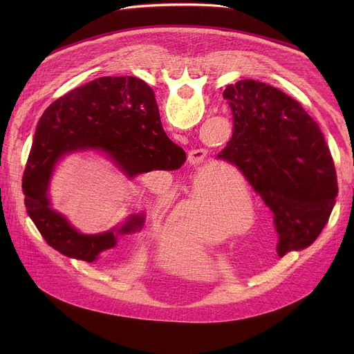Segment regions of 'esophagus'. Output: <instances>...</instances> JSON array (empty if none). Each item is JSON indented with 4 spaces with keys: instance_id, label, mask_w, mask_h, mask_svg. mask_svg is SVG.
<instances>
[{
    "instance_id": "obj_1",
    "label": "esophagus",
    "mask_w": 354,
    "mask_h": 354,
    "mask_svg": "<svg viewBox=\"0 0 354 354\" xmlns=\"http://www.w3.org/2000/svg\"><path fill=\"white\" fill-rule=\"evenodd\" d=\"M205 158H207V151H205V149H194V151H191L188 153V160L194 166L201 165Z\"/></svg>"
}]
</instances>
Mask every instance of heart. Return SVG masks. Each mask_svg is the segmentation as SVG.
I'll return each mask as SVG.
<instances>
[{
  "mask_svg": "<svg viewBox=\"0 0 354 354\" xmlns=\"http://www.w3.org/2000/svg\"><path fill=\"white\" fill-rule=\"evenodd\" d=\"M165 203H171V199L166 198ZM178 215L191 235L218 243L248 227L254 205L244 183L236 182L230 171L214 169L194 179L179 203Z\"/></svg>",
  "mask_w": 354,
  "mask_h": 354,
  "instance_id": "1",
  "label": "heart"
}]
</instances>
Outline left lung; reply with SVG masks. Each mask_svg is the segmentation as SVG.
<instances>
[{"mask_svg": "<svg viewBox=\"0 0 354 354\" xmlns=\"http://www.w3.org/2000/svg\"><path fill=\"white\" fill-rule=\"evenodd\" d=\"M232 136L215 158L234 165L274 212L277 252L310 247L339 192L336 167L319 124L286 93L255 80L230 84Z\"/></svg>", "mask_w": 354, "mask_h": 354, "instance_id": "obj_1", "label": "left lung"}]
</instances>
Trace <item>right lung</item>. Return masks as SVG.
<instances>
[{
	"label": "right lung",
	"mask_w": 354,
	"mask_h": 354,
	"mask_svg": "<svg viewBox=\"0 0 354 354\" xmlns=\"http://www.w3.org/2000/svg\"><path fill=\"white\" fill-rule=\"evenodd\" d=\"M100 149L130 178L153 169L175 171L187 160L183 149L163 132L155 93L133 76L99 77L51 103L37 124L23 175L27 214L46 243L60 254L93 263L133 232L143 216H132L118 234L83 235L48 207L47 187L60 156Z\"/></svg>",
	"instance_id": "obj_1"
}]
</instances>
